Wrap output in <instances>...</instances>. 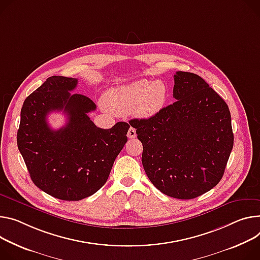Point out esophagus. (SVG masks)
<instances>
[{"label": "esophagus", "instance_id": "34e87169", "mask_svg": "<svg viewBox=\"0 0 260 260\" xmlns=\"http://www.w3.org/2000/svg\"><path fill=\"white\" fill-rule=\"evenodd\" d=\"M136 136H137L136 129H135L134 127H129V129H128V132H127V137H128L129 139H134V138H136Z\"/></svg>", "mask_w": 260, "mask_h": 260}]
</instances>
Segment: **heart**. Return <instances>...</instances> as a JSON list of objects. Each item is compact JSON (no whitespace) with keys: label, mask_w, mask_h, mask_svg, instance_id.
<instances>
[{"label":"heart","mask_w":260,"mask_h":260,"mask_svg":"<svg viewBox=\"0 0 260 260\" xmlns=\"http://www.w3.org/2000/svg\"><path fill=\"white\" fill-rule=\"evenodd\" d=\"M167 96L168 88L164 82L141 79L110 88L103 98V103L115 114L132 112L138 118L148 119L162 110Z\"/></svg>","instance_id":"b5f03b06"}]
</instances>
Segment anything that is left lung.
I'll return each instance as SVG.
<instances>
[{
	"label": "left lung",
	"instance_id": "8db88e82",
	"mask_svg": "<svg viewBox=\"0 0 260 260\" xmlns=\"http://www.w3.org/2000/svg\"><path fill=\"white\" fill-rule=\"evenodd\" d=\"M175 103L148 119H132L143 145L142 164L165 195L193 199L222 179L233 147L227 104L199 76L176 72Z\"/></svg>",
	"mask_w": 260,
	"mask_h": 260
}]
</instances>
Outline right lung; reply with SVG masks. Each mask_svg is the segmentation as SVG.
<instances>
[{"instance_id":"right-lung-1","label":"right lung","mask_w":260,"mask_h":260,"mask_svg":"<svg viewBox=\"0 0 260 260\" xmlns=\"http://www.w3.org/2000/svg\"><path fill=\"white\" fill-rule=\"evenodd\" d=\"M77 85L74 78H49L23 102L17 131V147L35 185L66 201L87 198L106 183L129 128L126 122L98 127L88 116L95 104L70 93ZM55 110L68 115L67 124L56 131L47 123Z\"/></svg>"}]
</instances>
